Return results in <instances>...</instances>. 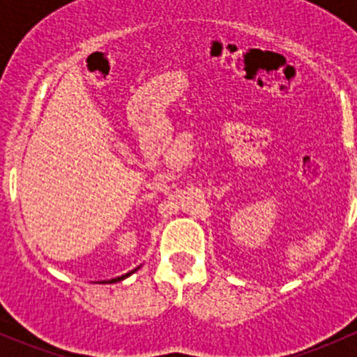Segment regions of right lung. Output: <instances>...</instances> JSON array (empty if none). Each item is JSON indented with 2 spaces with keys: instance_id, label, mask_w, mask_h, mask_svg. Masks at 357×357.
<instances>
[{
  "instance_id": "add662e5",
  "label": "right lung",
  "mask_w": 357,
  "mask_h": 357,
  "mask_svg": "<svg viewBox=\"0 0 357 357\" xmlns=\"http://www.w3.org/2000/svg\"><path fill=\"white\" fill-rule=\"evenodd\" d=\"M139 269V266L136 269H132V271H129V273H126V275H122V276H117V278H112V280H109V282H100V283H117V282H121V280H124V278H128V276H131L132 273L135 271H138Z\"/></svg>"
}]
</instances>
